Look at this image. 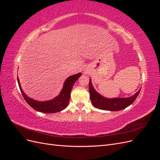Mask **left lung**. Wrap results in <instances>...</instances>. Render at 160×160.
<instances>
[{
	"instance_id": "8db88e82",
	"label": "left lung",
	"mask_w": 160,
	"mask_h": 160,
	"mask_svg": "<svg viewBox=\"0 0 160 160\" xmlns=\"http://www.w3.org/2000/svg\"><path fill=\"white\" fill-rule=\"evenodd\" d=\"M89 94L91 103L95 108L103 110L119 111L126 108L137 98L141 89H139L134 95L127 98H113L108 99L101 96L97 92L91 84V79L89 82Z\"/></svg>"
}]
</instances>
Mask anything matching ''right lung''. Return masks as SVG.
<instances>
[{
  "label": "right lung",
  "instance_id": "obj_1",
  "mask_svg": "<svg viewBox=\"0 0 160 160\" xmlns=\"http://www.w3.org/2000/svg\"><path fill=\"white\" fill-rule=\"evenodd\" d=\"M81 75V73H78L69 77L65 81L63 88L61 90L60 94L52 100L47 101H38L28 98L21 88L18 78H17V81L19 88H20L24 99L31 108L42 113H53L59 112V111L63 110L67 108L69 102L70 94L72 86H73L75 82L78 79Z\"/></svg>",
  "mask_w": 160,
  "mask_h": 160
}]
</instances>
